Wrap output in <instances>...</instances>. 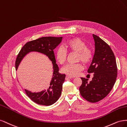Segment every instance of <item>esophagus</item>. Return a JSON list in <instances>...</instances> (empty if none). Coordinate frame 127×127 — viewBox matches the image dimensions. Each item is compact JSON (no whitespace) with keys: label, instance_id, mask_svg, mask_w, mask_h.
Instances as JSON below:
<instances>
[{"label":"esophagus","instance_id":"1","mask_svg":"<svg viewBox=\"0 0 127 127\" xmlns=\"http://www.w3.org/2000/svg\"><path fill=\"white\" fill-rule=\"evenodd\" d=\"M74 78V77L69 76V75H66V79H73Z\"/></svg>","mask_w":127,"mask_h":127}]
</instances>
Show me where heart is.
Listing matches in <instances>:
<instances>
[{
	"label": "heart",
	"mask_w": 127,
	"mask_h": 127,
	"mask_svg": "<svg viewBox=\"0 0 127 127\" xmlns=\"http://www.w3.org/2000/svg\"><path fill=\"white\" fill-rule=\"evenodd\" d=\"M65 46L67 50L77 53V61H81L84 65L91 62L93 58V53L91 49L87 47V45L82 40L78 38H73L68 40ZM67 52L62 47H59L56 52V59L60 64H63L66 60ZM83 68L80 63L68 64L62 68V72L68 75H78Z\"/></svg>",
	"instance_id": "heart-1"
}]
</instances>
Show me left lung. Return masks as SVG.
Returning a JSON list of instances; mask_svg holds the SVG:
<instances>
[{
	"label": "left lung",
	"mask_w": 127,
	"mask_h": 127,
	"mask_svg": "<svg viewBox=\"0 0 127 127\" xmlns=\"http://www.w3.org/2000/svg\"><path fill=\"white\" fill-rule=\"evenodd\" d=\"M95 42V52L89 73H93L92 81L81 77L82 83L79 90L81 95L89 102H99L108 95L116 82L117 66L114 53L104 40L93 34Z\"/></svg>",
	"instance_id": "1"
}]
</instances>
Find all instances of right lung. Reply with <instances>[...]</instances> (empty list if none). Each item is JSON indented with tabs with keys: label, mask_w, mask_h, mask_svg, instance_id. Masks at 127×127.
Wrapping results in <instances>:
<instances>
[{
	"label": "right lung",
	"mask_w": 127,
	"mask_h": 127,
	"mask_svg": "<svg viewBox=\"0 0 127 127\" xmlns=\"http://www.w3.org/2000/svg\"><path fill=\"white\" fill-rule=\"evenodd\" d=\"M62 40V37H43L28 42L24 45L16 58V70L24 57L31 52H35L45 55L53 64L52 78L47 89L38 92H32L25 89L27 96L36 103L40 105H51L58 101L62 93V85L65 81V74H60L59 68L56 63L54 50Z\"/></svg>",
	"instance_id": "obj_1"
}]
</instances>
